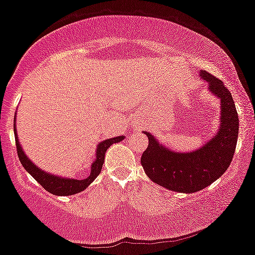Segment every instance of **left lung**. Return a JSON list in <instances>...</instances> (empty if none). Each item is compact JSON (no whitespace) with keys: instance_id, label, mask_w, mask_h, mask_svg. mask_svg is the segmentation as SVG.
<instances>
[{"instance_id":"8db88e82","label":"left lung","mask_w":255,"mask_h":255,"mask_svg":"<svg viewBox=\"0 0 255 255\" xmlns=\"http://www.w3.org/2000/svg\"><path fill=\"white\" fill-rule=\"evenodd\" d=\"M201 78L220 99V126L218 132L200 149L175 152L159 144L149 132L147 149L141 155L144 172L153 183L172 191L191 194L219 179L230 166L239 136V115L229 89L223 81L202 70Z\"/></svg>"}]
</instances>
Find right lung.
<instances>
[{
    "instance_id": "right-lung-1",
    "label": "right lung",
    "mask_w": 255,
    "mask_h": 255,
    "mask_svg": "<svg viewBox=\"0 0 255 255\" xmlns=\"http://www.w3.org/2000/svg\"><path fill=\"white\" fill-rule=\"evenodd\" d=\"M14 135H15L18 157L20 159L24 168L26 169V172L29 173V174L32 175V178L35 179L43 189H46L47 191L55 196L75 195L87 189L89 184L93 183L94 179H96L98 175H99V173L102 172L106 150H108L111 145L115 144V142H120L125 139V136H116V138L106 139V140L99 142V145L97 146V158L91 166V174H89L86 179H80V180H78V179L61 178L58 177V175H53L50 174V173L44 172L43 169H40L38 167H36V164L30 161V158L25 155L23 149H21V145L19 144L15 125H14Z\"/></svg>"
}]
</instances>
